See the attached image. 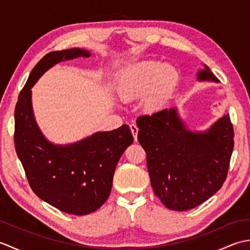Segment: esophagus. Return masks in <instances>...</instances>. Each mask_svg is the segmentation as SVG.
Wrapping results in <instances>:
<instances>
[{"label": "esophagus", "mask_w": 250, "mask_h": 250, "mask_svg": "<svg viewBox=\"0 0 250 250\" xmlns=\"http://www.w3.org/2000/svg\"><path fill=\"white\" fill-rule=\"evenodd\" d=\"M130 129H131L132 134H133L134 141L136 142V141H137V133H139V128H137V125H134V124H131V125H130Z\"/></svg>", "instance_id": "1"}]
</instances>
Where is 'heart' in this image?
Wrapping results in <instances>:
<instances>
[{
    "label": "heart",
    "instance_id": "heart-1",
    "mask_svg": "<svg viewBox=\"0 0 250 250\" xmlns=\"http://www.w3.org/2000/svg\"><path fill=\"white\" fill-rule=\"evenodd\" d=\"M179 75L172 65L158 61H143L122 70L116 90L122 100L144 99L147 109H157L166 103L178 83Z\"/></svg>",
    "mask_w": 250,
    "mask_h": 250
}]
</instances>
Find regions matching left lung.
<instances>
[{"mask_svg":"<svg viewBox=\"0 0 250 250\" xmlns=\"http://www.w3.org/2000/svg\"><path fill=\"white\" fill-rule=\"evenodd\" d=\"M204 67L198 81L219 83L209 67ZM136 124L151 187L164 206L178 211L194 208L222 187L234 147L229 115L203 132L187 129L177 108L141 116Z\"/></svg>","mask_w":250,"mask_h":250,"instance_id":"obj_1","label":"left lung"}]
</instances>
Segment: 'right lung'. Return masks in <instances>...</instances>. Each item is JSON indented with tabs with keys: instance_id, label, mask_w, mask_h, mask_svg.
I'll return each instance as SVG.
<instances>
[{
	"instance_id": "obj_1",
	"label": "right lung",
	"mask_w": 250,
	"mask_h": 250,
	"mask_svg": "<svg viewBox=\"0 0 250 250\" xmlns=\"http://www.w3.org/2000/svg\"><path fill=\"white\" fill-rule=\"evenodd\" d=\"M88 58L81 48L51 51L34 66L15 108V148L34 193L67 214L83 216L100 208L109 196L115 168L133 143L129 125L97 132L68 145L47 141L32 109L31 88L57 63Z\"/></svg>"
}]
</instances>
